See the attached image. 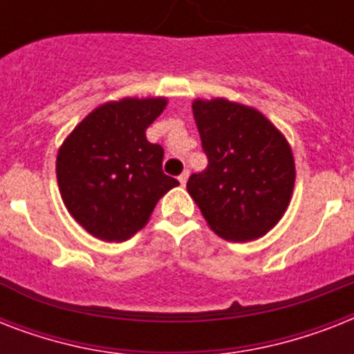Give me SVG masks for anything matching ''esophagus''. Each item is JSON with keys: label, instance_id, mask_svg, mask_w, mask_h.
Returning a JSON list of instances; mask_svg holds the SVG:
<instances>
[{"label": "esophagus", "instance_id": "obj_1", "mask_svg": "<svg viewBox=\"0 0 354 354\" xmlns=\"http://www.w3.org/2000/svg\"><path fill=\"white\" fill-rule=\"evenodd\" d=\"M187 178H189V171H183L180 176H178V182L182 183V185H185L187 183Z\"/></svg>", "mask_w": 354, "mask_h": 354}]
</instances>
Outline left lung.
<instances>
[{
	"label": "left lung",
	"instance_id": "1",
	"mask_svg": "<svg viewBox=\"0 0 354 354\" xmlns=\"http://www.w3.org/2000/svg\"><path fill=\"white\" fill-rule=\"evenodd\" d=\"M207 169L187 191L209 227L232 242L255 241L285 215L296 167L285 136L255 108L226 99L193 102Z\"/></svg>",
	"mask_w": 354,
	"mask_h": 354
}]
</instances>
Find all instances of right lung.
<instances>
[{
  "label": "right lung",
  "instance_id": "right-lung-1",
  "mask_svg": "<svg viewBox=\"0 0 354 354\" xmlns=\"http://www.w3.org/2000/svg\"><path fill=\"white\" fill-rule=\"evenodd\" d=\"M163 97L106 102L75 127L57 156V180L69 215L97 239L127 241L149 222L158 200L180 185L161 169L163 149L145 130Z\"/></svg>",
  "mask_w": 354,
  "mask_h": 354
}]
</instances>
